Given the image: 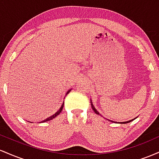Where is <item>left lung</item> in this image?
<instances>
[{
  "label": "left lung",
  "instance_id": "obj_1",
  "mask_svg": "<svg viewBox=\"0 0 159 159\" xmlns=\"http://www.w3.org/2000/svg\"><path fill=\"white\" fill-rule=\"evenodd\" d=\"M90 102H91V107H92V108H93V110L94 111V112L96 113V114H98V115H101L99 114V113L97 111V110H96V108H95L94 107V106H93V102H92V101H90ZM109 121H111V120H109ZM131 121H132V120H129V121H127V122H123V123H123V124H124V123H129V122H131ZM111 122H113V121H111Z\"/></svg>",
  "mask_w": 159,
  "mask_h": 159
}]
</instances>
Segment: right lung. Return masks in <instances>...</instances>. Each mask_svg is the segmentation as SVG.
<instances>
[{
  "label": "right lung",
  "instance_id": "obj_1",
  "mask_svg": "<svg viewBox=\"0 0 159 159\" xmlns=\"http://www.w3.org/2000/svg\"><path fill=\"white\" fill-rule=\"evenodd\" d=\"M69 92H70V90H69L68 91V92H67V93H66V95H67V94H68ZM63 105H64V102H63V105H62V106H61V108H60V109H59V111H57V112L55 113V114H54V115H52V116H50V117L47 118V119H46V120H43V123H44V122H46V121H49V120H53V119H54V118H55V117H56V116H57V115H59L60 114H61V111H62V110H63Z\"/></svg>",
  "mask_w": 159,
  "mask_h": 159
}]
</instances>
